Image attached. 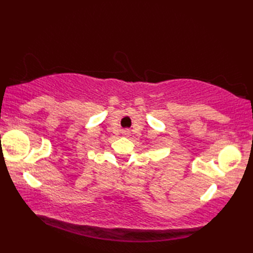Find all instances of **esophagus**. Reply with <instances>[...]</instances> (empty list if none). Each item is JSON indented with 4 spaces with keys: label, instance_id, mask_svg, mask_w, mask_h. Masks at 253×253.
I'll return each mask as SVG.
<instances>
[{
    "label": "esophagus",
    "instance_id": "1",
    "mask_svg": "<svg viewBox=\"0 0 253 253\" xmlns=\"http://www.w3.org/2000/svg\"><path fill=\"white\" fill-rule=\"evenodd\" d=\"M127 133H128L127 131H125V134H127Z\"/></svg>",
    "mask_w": 253,
    "mask_h": 253
}]
</instances>
